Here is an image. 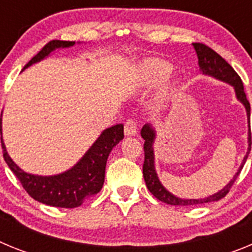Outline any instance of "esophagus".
<instances>
[{"mask_svg": "<svg viewBox=\"0 0 252 252\" xmlns=\"http://www.w3.org/2000/svg\"><path fill=\"white\" fill-rule=\"evenodd\" d=\"M136 131H137L136 122L131 119L126 120V122H125V135H126V136H133V135H136Z\"/></svg>", "mask_w": 252, "mask_h": 252, "instance_id": "34e87169", "label": "esophagus"}]
</instances>
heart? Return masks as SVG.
<instances>
[{"label":"heart","instance_id":"obj_1","mask_svg":"<svg viewBox=\"0 0 252 252\" xmlns=\"http://www.w3.org/2000/svg\"><path fill=\"white\" fill-rule=\"evenodd\" d=\"M171 65L161 59H149L144 64V77H145L146 84L155 86L160 83L170 74Z\"/></svg>","mask_w":252,"mask_h":252}]
</instances>
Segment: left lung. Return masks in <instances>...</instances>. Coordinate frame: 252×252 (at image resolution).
<instances>
[{"label": "left lung", "mask_w": 252, "mask_h": 252, "mask_svg": "<svg viewBox=\"0 0 252 252\" xmlns=\"http://www.w3.org/2000/svg\"><path fill=\"white\" fill-rule=\"evenodd\" d=\"M194 50L197 53L198 57V64L201 68V72L206 75H211L217 79L226 83L231 84L235 88L236 97L241 102L246 108L248 112V120H249V150L245 155L244 160L241 162V166L239 168L237 173L235 174L233 179L230 183L223 187L220 192L215 193V194L209 195V197L203 198V199H182L179 197H175L174 194H171L168 192L164 186L160 183L159 178H158L157 170H155V161H154V149L153 144L155 140V130L153 128L150 124L144 125V127L141 128V137L145 140L144 142V153H145V160H144V165H142V174H144V179L148 189L151 192V194L155 198H158L159 201L164 202L166 204H171V206H195V204H203L208 203V202H216L220 201L221 198H223L227 193L230 192L231 187L235 183L236 178L239 177L240 171L244 168L246 159H248L249 154L251 150V130H250V103H249L248 98H246V93L244 91V84H242L241 78L239 74L233 70L232 66L227 63L226 60L217 54L213 49L209 46L204 45L202 43H193Z\"/></svg>", "instance_id": "left-lung-1"}]
</instances>
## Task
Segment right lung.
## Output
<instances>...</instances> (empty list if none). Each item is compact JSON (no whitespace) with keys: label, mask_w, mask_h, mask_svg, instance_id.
Returning a JSON list of instances; mask_svg holds the SVG:
<instances>
[{"label":"right lung","mask_w":252,"mask_h":252,"mask_svg":"<svg viewBox=\"0 0 252 252\" xmlns=\"http://www.w3.org/2000/svg\"><path fill=\"white\" fill-rule=\"evenodd\" d=\"M75 41L51 40L24 66L37 63L48 57L51 51L59 48L73 46ZM0 131L2 135V119H0ZM124 139V125H115L108 127L99 135L95 142L87 151L79 161L72 169L62 174L41 177V175L29 174L21 170L12 161L6 151V146L1 136V145L3 150V159L8 168L20 180L28 194L40 203L48 204L60 208H74L79 207L87 198L97 194L102 189L104 182L106 162L111 150Z\"/></svg>","instance_id":"1"}]
</instances>
